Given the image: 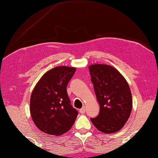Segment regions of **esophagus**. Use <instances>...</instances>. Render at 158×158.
Segmentation results:
<instances>
[{
	"label": "esophagus",
	"instance_id": "obj_1",
	"mask_svg": "<svg viewBox=\"0 0 158 158\" xmlns=\"http://www.w3.org/2000/svg\"><path fill=\"white\" fill-rule=\"evenodd\" d=\"M79 112H80L81 114H84L85 112V107H82V108L79 110Z\"/></svg>",
	"mask_w": 158,
	"mask_h": 158
}]
</instances>
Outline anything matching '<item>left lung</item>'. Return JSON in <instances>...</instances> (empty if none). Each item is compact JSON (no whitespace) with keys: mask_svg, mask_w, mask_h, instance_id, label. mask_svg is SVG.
I'll return each instance as SVG.
<instances>
[{"mask_svg":"<svg viewBox=\"0 0 158 158\" xmlns=\"http://www.w3.org/2000/svg\"><path fill=\"white\" fill-rule=\"evenodd\" d=\"M89 72L100 106L99 115L90 120L103 133L118 131L124 126L131 112L132 97L128 82L110 65H90Z\"/></svg>","mask_w":158,"mask_h":158,"instance_id":"8db88e82","label":"left lung"}]
</instances>
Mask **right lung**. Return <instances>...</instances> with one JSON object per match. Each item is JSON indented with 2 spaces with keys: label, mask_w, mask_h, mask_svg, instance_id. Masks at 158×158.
I'll return each instance as SVG.
<instances>
[{
  "label": "right lung",
  "mask_w": 158,
  "mask_h": 158,
  "mask_svg": "<svg viewBox=\"0 0 158 158\" xmlns=\"http://www.w3.org/2000/svg\"><path fill=\"white\" fill-rule=\"evenodd\" d=\"M75 68L59 66L39 79L30 97V114L37 128L51 135H61L73 126L78 111L70 104L67 86Z\"/></svg>",
  "instance_id": "1"
}]
</instances>
